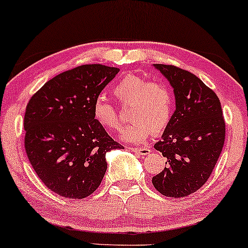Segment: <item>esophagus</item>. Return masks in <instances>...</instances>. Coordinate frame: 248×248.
<instances>
[{
    "label": "esophagus",
    "instance_id": "1",
    "mask_svg": "<svg viewBox=\"0 0 248 248\" xmlns=\"http://www.w3.org/2000/svg\"><path fill=\"white\" fill-rule=\"evenodd\" d=\"M131 151L135 152V154L138 155H147L150 154V149L148 148H138V147H133V148H130Z\"/></svg>",
    "mask_w": 248,
    "mask_h": 248
}]
</instances>
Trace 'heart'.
<instances>
[{"label": "heart", "instance_id": "1", "mask_svg": "<svg viewBox=\"0 0 248 248\" xmlns=\"http://www.w3.org/2000/svg\"><path fill=\"white\" fill-rule=\"evenodd\" d=\"M121 105H130L132 122L122 133L125 141H144L151 132L158 134L168 126L174 111V96L165 83L127 74L114 88ZM94 121L107 130H118L122 121L116 107L106 98H96L93 107Z\"/></svg>", "mask_w": 248, "mask_h": 248}]
</instances>
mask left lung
Segmentation results:
<instances>
[{
	"mask_svg": "<svg viewBox=\"0 0 248 248\" xmlns=\"http://www.w3.org/2000/svg\"><path fill=\"white\" fill-rule=\"evenodd\" d=\"M155 66L174 88L176 110L155 144L167 161L152 184L162 195L184 198L211 176L225 143V118L218 96L198 77L175 65Z\"/></svg>",
	"mask_w": 248,
	"mask_h": 248,
	"instance_id": "left-lung-1",
	"label": "left lung"
}]
</instances>
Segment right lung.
I'll list each match as a JSON object with an SVG mask.
<instances>
[{
	"label": "right lung",
	"instance_id": "add662e5",
	"mask_svg": "<svg viewBox=\"0 0 248 248\" xmlns=\"http://www.w3.org/2000/svg\"><path fill=\"white\" fill-rule=\"evenodd\" d=\"M118 72L101 64L77 66L47 81L27 105V157L40 181L60 196L93 194L106 172V154L123 148L93 114L96 98Z\"/></svg>",
	"mask_w": 248,
	"mask_h": 248
}]
</instances>
